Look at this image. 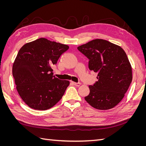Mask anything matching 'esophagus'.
<instances>
[{
  "mask_svg": "<svg viewBox=\"0 0 146 146\" xmlns=\"http://www.w3.org/2000/svg\"><path fill=\"white\" fill-rule=\"evenodd\" d=\"M72 83L73 84V85H74L75 86H79L81 85L80 83H76V82H72Z\"/></svg>",
  "mask_w": 146,
  "mask_h": 146,
  "instance_id": "1",
  "label": "esophagus"
}]
</instances>
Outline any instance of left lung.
<instances>
[{"label": "left lung", "instance_id": "1", "mask_svg": "<svg viewBox=\"0 0 146 146\" xmlns=\"http://www.w3.org/2000/svg\"><path fill=\"white\" fill-rule=\"evenodd\" d=\"M89 61V68L98 74L89 86L85 100L94 108L107 110L122 100L132 81V69L123 48L107 40L93 39L77 47Z\"/></svg>", "mask_w": 146, "mask_h": 146}]
</instances>
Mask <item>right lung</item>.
<instances>
[{
	"instance_id": "right-lung-1",
	"label": "right lung",
	"mask_w": 146,
	"mask_h": 146,
	"mask_svg": "<svg viewBox=\"0 0 146 146\" xmlns=\"http://www.w3.org/2000/svg\"><path fill=\"white\" fill-rule=\"evenodd\" d=\"M69 46L41 38L26 43L19 50L12 73L21 98L29 107L46 110L62 98L68 80L53 76V65Z\"/></svg>"
}]
</instances>
